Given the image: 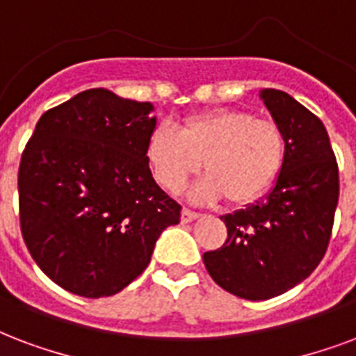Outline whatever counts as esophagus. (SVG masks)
<instances>
[{
  "instance_id": "34e87169",
  "label": "esophagus",
  "mask_w": 356,
  "mask_h": 356,
  "mask_svg": "<svg viewBox=\"0 0 356 356\" xmlns=\"http://www.w3.org/2000/svg\"><path fill=\"white\" fill-rule=\"evenodd\" d=\"M197 218H199V213L193 212V210H189V208H184V210H181V223H189V221H193V219Z\"/></svg>"
}]
</instances>
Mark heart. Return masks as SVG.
<instances>
[{
    "label": "heart",
    "instance_id": "1",
    "mask_svg": "<svg viewBox=\"0 0 356 356\" xmlns=\"http://www.w3.org/2000/svg\"><path fill=\"white\" fill-rule=\"evenodd\" d=\"M283 157L285 140L274 122L229 108L184 118L178 133L157 125L146 143V161L163 189L180 191L202 161L207 176L191 197H225L234 207L255 202L268 191L282 170Z\"/></svg>",
    "mask_w": 356,
    "mask_h": 356
}]
</instances>
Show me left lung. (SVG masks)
<instances>
[{"label":"left lung","mask_w":356,"mask_h":356,"mask_svg":"<svg viewBox=\"0 0 356 356\" xmlns=\"http://www.w3.org/2000/svg\"><path fill=\"white\" fill-rule=\"evenodd\" d=\"M285 140L283 167L264 199L223 216L227 242L202 255L219 287L268 300L304 282L325 257L340 180L325 125L289 93H259Z\"/></svg>","instance_id":"obj_1"}]
</instances>
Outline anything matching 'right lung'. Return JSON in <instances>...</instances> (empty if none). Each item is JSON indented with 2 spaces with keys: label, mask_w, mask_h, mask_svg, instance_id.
Wrapping results in <instances>:
<instances>
[{
  "label": "right lung",
  "mask_w": 356,
  "mask_h": 356,
  "mask_svg": "<svg viewBox=\"0 0 356 356\" xmlns=\"http://www.w3.org/2000/svg\"><path fill=\"white\" fill-rule=\"evenodd\" d=\"M152 103L105 88L80 92L37 122L18 170L20 227L39 268L69 293L116 295L148 266L181 207L154 180Z\"/></svg>",
  "instance_id": "add662e5"
}]
</instances>
